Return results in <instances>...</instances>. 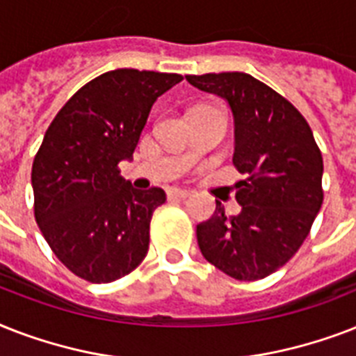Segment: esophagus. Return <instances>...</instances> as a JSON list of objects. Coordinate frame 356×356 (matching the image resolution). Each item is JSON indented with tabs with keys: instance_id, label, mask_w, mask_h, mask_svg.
I'll list each match as a JSON object with an SVG mask.
<instances>
[{
	"instance_id": "esophagus-1",
	"label": "esophagus",
	"mask_w": 356,
	"mask_h": 356,
	"mask_svg": "<svg viewBox=\"0 0 356 356\" xmlns=\"http://www.w3.org/2000/svg\"><path fill=\"white\" fill-rule=\"evenodd\" d=\"M190 192L188 190H181V188H172L168 192V197L170 200H184V197H188Z\"/></svg>"
}]
</instances>
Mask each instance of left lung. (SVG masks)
I'll use <instances>...</instances> for the list:
<instances>
[{
	"label": "left lung",
	"instance_id": "obj_1",
	"mask_svg": "<svg viewBox=\"0 0 356 356\" xmlns=\"http://www.w3.org/2000/svg\"><path fill=\"white\" fill-rule=\"evenodd\" d=\"M227 99L234 116L233 164L242 173L229 216L220 201L197 225L203 257L238 281H259L298 253L323 203V156L303 114L279 92L242 72L186 75Z\"/></svg>",
	"mask_w": 356,
	"mask_h": 356
}]
</instances>
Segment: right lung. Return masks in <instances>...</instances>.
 I'll use <instances>...</instances> for the list:
<instances>
[{
  "mask_svg": "<svg viewBox=\"0 0 356 356\" xmlns=\"http://www.w3.org/2000/svg\"><path fill=\"white\" fill-rule=\"evenodd\" d=\"M179 74L122 68L81 86L49 123L33 161L35 220L74 275L113 282L149 249V223L166 201L162 188L136 190L120 175L156 97Z\"/></svg>",
  "mask_w": 356,
  "mask_h": 356,
  "instance_id": "add662e5",
  "label": "right lung"
}]
</instances>
